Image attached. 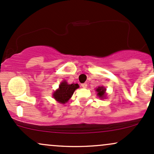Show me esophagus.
I'll return each instance as SVG.
<instances>
[{
  "label": "esophagus",
  "instance_id": "34e87169",
  "mask_svg": "<svg viewBox=\"0 0 154 154\" xmlns=\"http://www.w3.org/2000/svg\"><path fill=\"white\" fill-rule=\"evenodd\" d=\"M81 86H82L83 88H87L88 85H87V83H82V84H81Z\"/></svg>",
  "mask_w": 154,
  "mask_h": 154
}]
</instances>
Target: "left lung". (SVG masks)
Here are the masks:
<instances>
[{"mask_svg":"<svg viewBox=\"0 0 154 154\" xmlns=\"http://www.w3.org/2000/svg\"><path fill=\"white\" fill-rule=\"evenodd\" d=\"M96 91L98 92V95L100 97V98H103L105 95L106 93V89L103 87H98L96 89Z\"/></svg>","mask_w":154,"mask_h":154,"instance_id":"left-lung-1","label":"left lung"}]
</instances>
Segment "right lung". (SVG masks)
<instances>
[{"label":"right lung","mask_w":154,"mask_h":154,"mask_svg":"<svg viewBox=\"0 0 154 154\" xmlns=\"http://www.w3.org/2000/svg\"><path fill=\"white\" fill-rule=\"evenodd\" d=\"M79 88L78 84H67L63 81L59 85V88L54 93V98L61 103H65L73 95L74 92Z\"/></svg>","instance_id":"1"}]
</instances>
